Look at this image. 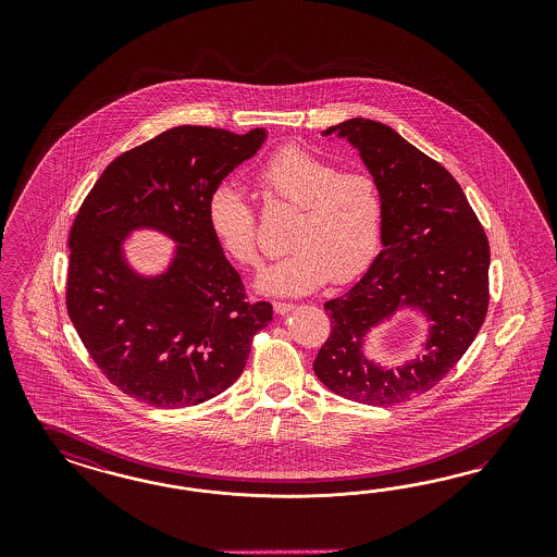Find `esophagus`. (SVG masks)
I'll list each match as a JSON object with an SVG mask.
<instances>
[{
  "label": "esophagus",
  "mask_w": 557,
  "mask_h": 557,
  "mask_svg": "<svg viewBox=\"0 0 557 557\" xmlns=\"http://www.w3.org/2000/svg\"><path fill=\"white\" fill-rule=\"evenodd\" d=\"M294 308H296V304L273 302V310H275V314H280V317H284L287 312H292Z\"/></svg>",
  "instance_id": "1"
}]
</instances>
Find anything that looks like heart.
<instances>
[{"mask_svg": "<svg viewBox=\"0 0 557 557\" xmlns=\"http://www.w3.org/2000/svg\"><path fill=\"white\" fill-rule=\"evenodd\" d=\"M270 194L302 208L287 245L294 249L268 265L255 289L275 298H298L329 280H354L377 253L382 235V198L366 171H341L319 154L286 147L257 173ZM206 220L224 253L240 265L259 263L255 208L235 184L214 187Z\"/></svg>", "mask_w": 557, "mask_h": 557, "instance_id": "b5f03b06", "label": "heart"}]
</instances>
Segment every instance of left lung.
<instances>
[{"instance_id": "1", "label": "left lung", "mask_w": 557, "mask_h": 557, "mask_svg": "<svg viewBox=\"0 0 557 557\" xmlns=\"http://www.w3.org/2000/svg\"><path fill=\"white\" fill-rule=\"evenodd\" d=\"M345 138L382 198V253L343 296L324 302L331 337L314 373L338 396L389 406L433 388L468 351L488 310V238L454 175L382 122L351 119L321 133ZM398 313L425 324L418 351L389 367L367 351Z\"/></svg>"}]
</instances>
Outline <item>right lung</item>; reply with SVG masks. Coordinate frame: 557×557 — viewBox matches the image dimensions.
Wrapping results in <instances>:
<instances>
[{"label":"right lung","mask_w":557,"mask_h":557,"mask_svg":"<svg viewBox=\"0 0 557 557\" xmlns=\"http://www.w3.org/2000/svg\"><path fill=\"white\" fill-rule=\"evenodd\" d=\"M265 138L263 128H169L114 159L79 208L69 235V317L103 375L140 403L186 408L219 396L273 319L271 304L245 302L206 220L210 191ZM143 230L174 243L154 274L125 251Z\"/></svg>","instance_id":"right-lung-1"}]
</instances>
